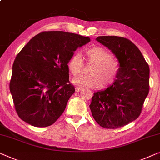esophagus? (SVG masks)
<instances>
[{"label": "esophagus", "mask_w": 160, "mask_h": 160, "mask_svg": "<svg viewBox=\"0 0 160 160\" xmlns=\"http://www.w3.org/2000/svg\"><path fill=\"white\" fill-rule=\"evenodd\" d=\"M82 90H83V88H82V87H76V92H80V91H82Z\"/></svg>", "instance_id": "1"}]
</instances>
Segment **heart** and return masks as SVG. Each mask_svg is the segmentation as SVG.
<instances>
[{"label":"heart","instance_id":"b5f03b06","mask_svg":"<svg viewBox=\"0 0 160 160\" xmlns=\"http://www.w3.org/2000/svg\"><path fill=\"white\" fill-rule=\"evenodd\" d=\"M88 63L94 64L90 70V76L76 78L73 83L81 87L89 88L108 87L116 79L120 70V63L103 48L93 46L84 51ZM67 68L74 77L80 76L84 68V61L79 53H74L67 63Z\"/></svg>","mask_w":160,"mask_h":160}]
</instances>
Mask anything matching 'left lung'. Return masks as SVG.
<instances>
[{
  "instance_id": "obj_1",
  "label": "left lung",
  "mask_w": 160,
  "mask_h": 160,
  "mask_svg": "<svg viewBox=\"0 0 160 160\" xmlns=\"http://www.w3.org/2000/svg\"><path fill=\"white\" fill-rule=\"evenodd\" d=\"M96 40L115 54L120 63L117 79L94 92L89 108L99 126L115 129L137 119L149 91V67L139 49L128 39L99 36Z\"/></svg>"
}]
</instances>
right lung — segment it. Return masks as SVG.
<instances>
[{
  "mask_svg": "<svg viewBox=\"0 0 160 160\" xmlns=\"http://www.w3.org/2000/svg\"><path fill=\"white\" fill-rule=\"evenodd\" d=\"M90 38L62 31L37 34L13 62L10 92L18 117L35 127H47L63 114L75 88L67 63Z\"/></svg>",
  "mask_w": 160,
  "mask_h": 160,
  "instance_id": "add662e5",
  "label": "right lung"
}]
</instances>
